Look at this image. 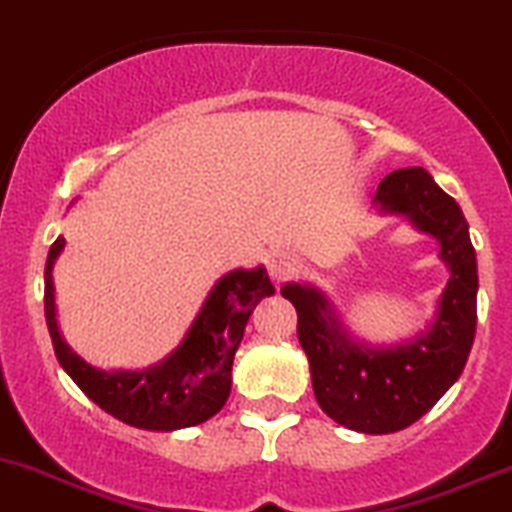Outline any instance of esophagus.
I'll return each instance as SVG.
<instances>
[{"label": "esophagus", "instance_id": "esophagus-1", "mask_svg": "<svg viewBox=\"0 0 512 512\" xmlns=\"http://www.w3.org/2000/svg\"><path fill=\"white\" fill-rule=\"evenodd\" d=\"M297 260L290 252H272L270 260H267V270H270L272 280H287L297 272Z\"/></svg>", "mask_w": 512, "mask_h": 512}]
</instances>
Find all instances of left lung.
Segmentation results:
<instances>
[{
    "label": "left lung",
    "instance_id": "8db88e82",
    "mask_svg": "<svg viewBox=\"0 0 512 512\" xmlns=\"http://www.w3.org/2000/svg\"><path fill=\"white\" fill-rule=\"evenodd\" d=\"M380 212L408 215L440 242L450 280L425 335L395 347H367L342 330L330 302L305 285H285L297 310V337L310 360L312 390L335 423L367 435L398 433L423 418L468 362L478 322V262L468 222L423 167L390 172L375 195Z\"/></svg>",
    "mask_w": 512,
    "mask_h": 512
}]
</instances>
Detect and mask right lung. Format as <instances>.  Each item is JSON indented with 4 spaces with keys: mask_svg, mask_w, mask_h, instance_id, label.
<instances>
[{
    "mask_svg": "<svg viewBox=\"0 0 512 512\" xmlns=\"http://www.w3.org/2000/svg\"><path fill=\"white\" fill-rule=\"evenodd\" d=\"M64 247L57 237L44 267V315L54 355L89 400L127 425L142 430H180L200 425L222 410L232 388V360L245 325L262 297L275 295L262 267L235 270L212 287L182 345L160 365L140 372L89 367L62 340L54 317L52 267Z\"/></svg>",
    "mask_w": 512,
    "mask_h": 512,
    "instance_id": "add662e5",
    "label": "right lung"
}]
</instances>
